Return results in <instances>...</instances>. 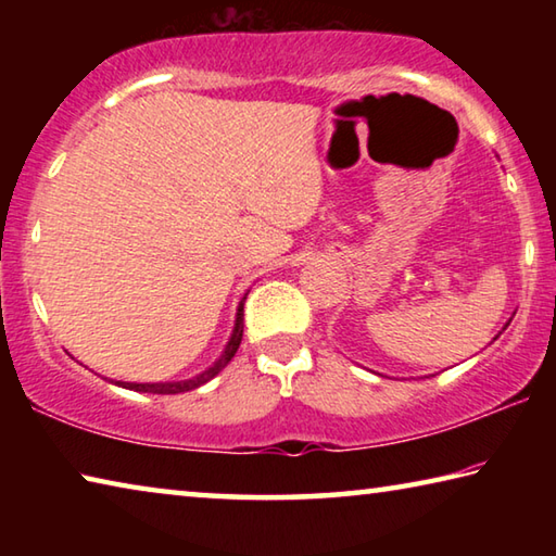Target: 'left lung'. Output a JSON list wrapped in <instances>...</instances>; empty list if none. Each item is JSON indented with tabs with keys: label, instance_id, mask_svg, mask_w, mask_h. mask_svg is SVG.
<instances>
[{
	"label": "left lung",
	"instance_id": "obj_1",
	"mask_svg": "<svg viewBox=\"0 0 556 556\" xmlns=\"http://www.w3.org/2000/svg\"><path fill=\"white\" fill-rule=\"evenodd\" d=\"M505 326H507V324H505Z\"/></svg>",
	"mask_w": 556,
	"mask_h": 556
}]
</instances>
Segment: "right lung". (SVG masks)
I'll return each mask as SVG.
<instances>
[{"label":"right lung","mask_w":556,"mask_h":556,"mask_svg":"<svg viewBox=\"0 0 556 556\" xmlns=\"http://www.w3.org/2000/svg\"><path fill=\"white\" fill-rule=\"evenodd\" d=\"M244 299H248V294H244L240 299L238 304V314H235V326H232V333L228 338V345L223 348V353L218 361H215L208 370H203L195 375V378H188V380H174V382H122V380H115V384H119V388L125 390H135V392H152V394H178V392H191L195 388H201V384H205L208 380H213L215 375H218L225 365H228L232 361V355L238 353L240 348V341H242V328H244Z\"/></svg>","instance_id":"right-lung-1"}]
</instances>
